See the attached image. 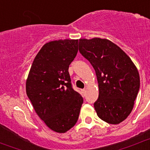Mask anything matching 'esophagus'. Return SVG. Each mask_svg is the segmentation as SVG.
Returning <instances> with one entry per match:
<instances>
[{
	"instance_id": "obj_1",
	"label": "esophagus",
	"mask_w": 150,
	"mask_h": 150,
	"mask_svg": "<svg viewBox=\"0 0 150 150\" xmlns=\"http://www.w3.org/2000/svg\"><path fill=\"white\" fill-rule=\"evenodd\" d=\"M82 93H83V94L85 95V93H86V90H85V89H84V90H82Z\"/></svg>"
}]
</instances>
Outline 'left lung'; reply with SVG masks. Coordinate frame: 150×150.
<instances>
[{
	"label": "left lung",
	"mask_w": 150,
	"mask_h": 150,
	"mask_svg": "<svg viewBox=\"0 0 150 150\" xmlns=\"http://www.w3.org/2000/svg\"><path fill=\"white\" fill-rule=\"evenodd\" d=\"M80 53L96 71L98 98L94 107L100 119L117 125L133 110L140 87L139 71L128 55L106 38H80Z\"/></svg>",
	"instance_id": "1"
}]
</instances>
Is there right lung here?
<instances>
[{
    "instance_id": "1",
    "label": "right lung",
    "mask_w": 150,
    "mask_h": 150,
    "mask_svg": "<svg viewBox=\"0 0 150 150\" xmlns=\"http://www.w3.org/2000/svg\"><path fill=\"white\" fill-rule=\"evenodd\" d=\"M78 52V39L57 40L41 47L26 80V93L35 113L54 132L63 133L78 120L83 98L73 90L69 65Z\"/></svg>"
}]
</instances>
